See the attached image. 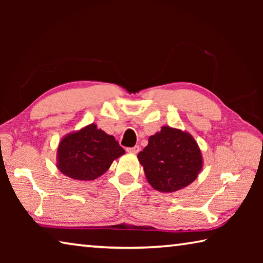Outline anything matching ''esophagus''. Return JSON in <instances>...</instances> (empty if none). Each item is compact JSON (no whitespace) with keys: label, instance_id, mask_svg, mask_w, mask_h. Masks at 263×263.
Instances as JSON below:
<instances>
[{"label":"esophagus","instance_id":"34e87169","mask_svg":"<svg viewBox=\"0 0 263 263\" xmlns=\"http://www.w3.org/2000/svg\"><path fill=\"white\" fill-rule=\"evenodd\" d=\"M140 151L139 146H135V147H131V148H127V152L128 153H132V154H137L138 152Z\"/></svg>","mask_w":263,"mask_h":263}]
</instances>
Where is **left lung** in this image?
I'll use <instances>...</instances> for the list:
<instances>
[{
	"mask_svg": "<svg viewBox=\"0 0 263 263\" xmlns=\"http://www.w3.org/2000/svg\"><path fill=\"white\" fill-rule=\"evenodd\" d=\"M146 179L160 193H175L197 179L203 168L199 146L190 133L162 126L148 138V145L138 154Z\"/></svg>",
	"mask_w": 263,
	"mask_h": 263,
	"instance_id": "obj_1",
	"label": "left lung"
}]
</instances>
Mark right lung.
<instances>
[{"label":"right lung","mask_w":263,"mask_h":263,"mask_svg":"<svg viewBox=\"0 0 263 263\" xmlns=\"http://www.w3.org/2000/svg\"><path fill=\"white\" fill-rule=\"evenodd\" d=\"M125 153L114 136L96 124L66 135L57 149V168L74 180H95L110 168L114 160Z\"/></svg>","instance_id":"obj_1"}]
</instances>
